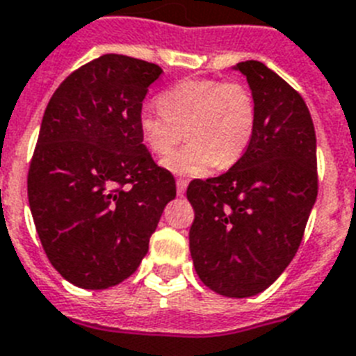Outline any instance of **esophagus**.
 <instances>
[{"label":"esophagus","mask_w":356,"mask_h":356,"mask_svg":"<svg viewBox=\"0 0 356 356\" xmlns=\"http://www.w3.org/2000/svg\"><path fill=\"white\" fill-rule=\"evenodd\" d=\"M175 184H177V195L179 197L184 195V193H186V188H188L186 179H177V182H175Z\"/></svg>","instance_id":"esophagus-1"}]
</instances>
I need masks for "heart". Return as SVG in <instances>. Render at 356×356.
I'll return each instance as SVG.
<instances>
[{
  "mask_svg": "<svg viewBox=\"0 0 356 356\" xmlns=\"http://www.w3.org/2000/svg\"><path fill=\"white\" fill-rule=\"evenodd\" d=\"M161 111L143 109L138 120L148 150L168 156L181 136L188 143L163 161L175 175L208 174L213 166L229 168L245 154L256 127V104L251 91L236 82L186 79L163 91Z\"/></svg>",
  "mask_w": 356,
  "mask_h": 356,
  "instance_id": "b5f03b06",
  "label": "heart"
}]
</instances>
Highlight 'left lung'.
<instances>
[{
    "label": "left lung",
    "mask_w": 356,
    "mask_h": 356,
    "mask_svg": "<svg viewBox=\"0 0 356 356\" xmlns=\"http://www.w3.org/2000/svg\"><path fill=\"white\" fill-rule=\"evenodd\" d=\"M247 79L256 127L225 174L191 181L193 267L225 298H252L274 283L299 249L317 199V141L307 104L264 63L233 66Z\"/></svg>",
    "instance_id": "left-lung-1"
}]
</instances>
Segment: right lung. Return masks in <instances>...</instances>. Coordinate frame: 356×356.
I'll use <instances>...</instances> for the list:
<instances>
[{"label": "right lung", "mask_w": 356, "mask_h": 356, "mask_svg": "<svg viewBox=\"0 0 356 356\" xmlns=\"http://www.w3.org/2000/svg\"><path fill=\"white\" fill-rule=\"evenodd\" d=\"M157 64L107 54L71 73L42 116L29 202L44 252L75 286L104 290L148 252L175 181L143 145L140 120Z\"/></svg>", "instance_id": "add662e5"}]
</instances>
